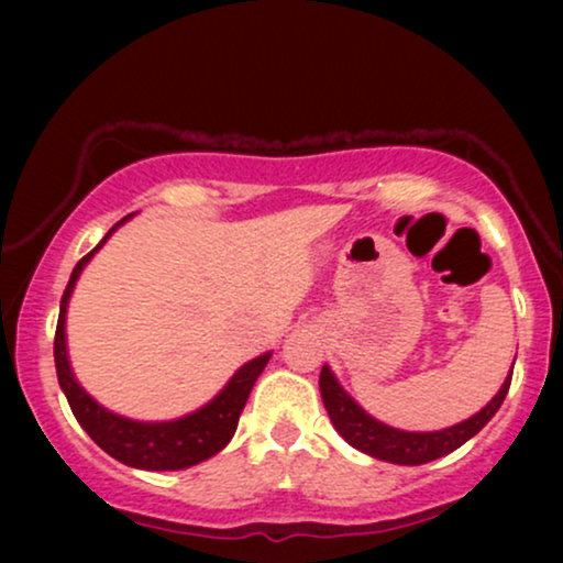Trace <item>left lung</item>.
<instances>
[{
    "instance_id": "1",
    "label": "left lung",
    "mask_w": 563,
    "mask_h": 563,
    "mask_svg": "<svg viewBox=\"0 0 563 563\" xmlns=\"http://www.w3.org/2000/svg\"><path fill=\"white\" fill-rule=\"evenodd\" d=\"M512 374L507 376L503 389L497 391L495 399L459 426L435 430V433H405V430H395L389 426H382L379 420L368 418L361 407L341 389V384L335 382V376L330 374L328 366H322L320 372V395L325 402V410L333 420L338 433L349 441L353 449L368 453V456L391 461V464H405V466H420L428 461L441 459L445 453L456 451L459 445H464L468 438L479 433L487 422L495 418L499 405L505 402L507 389H510Z\"/></svg>"
}]
</instances>
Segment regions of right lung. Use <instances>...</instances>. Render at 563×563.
Listing matches in <instances>:
<instances>
[{
  "instance_id": "1",
  "label": "right lung",
  "mask_w": 563,
  "mask_h": 563,
  "mask_svg": "<svg viewBox=\"0 0 563 563\" xmlns=\"http://www.w3.org/2000/svg\"><path fill=\"white\" fill-rule=\"evenodd\" d=\"M130 218V214H128ZM128 218H122L118 225H122ZM114 225V228H118ZM114 228L102 238V243L95 251H89L79 264H76L71 279L66 284L64 297H60V312H58V325H56V341H53V356H56V374L58 384L64 389V395L71 405L74 418L79 420V426L87 430L91 441L99 449L110 453L112 459L122 461V464L135 466V468H148V472H174V468H187L195 466L199 461L210 459L220 449H225L230 438H233L238 428V418H241L245 399H249L253 384H256L258 374L264 372L268 364V356H258L238 368V374L228 382V387L212 399L210 405H205L202 410L187 415V418L172 420V422H135L120 415L107 412L102 405H97L79 384H76L71 366H68L66 356V305L71 297L74 284L79 279L81 268L87 266V261L102 249L107 238L114 233Z\"/></svg>"
}]
</instances>
